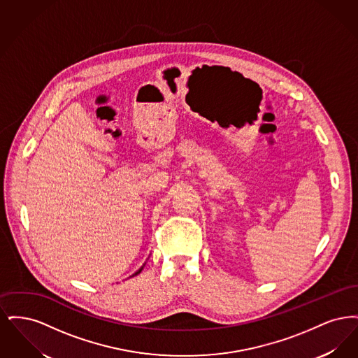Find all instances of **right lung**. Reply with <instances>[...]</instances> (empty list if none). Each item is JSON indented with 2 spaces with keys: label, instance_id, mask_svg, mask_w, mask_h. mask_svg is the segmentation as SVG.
Listing matches in <instances>:
<instances>
[{
  "label": "right lung",
  "instance_id": "add662e5",
  "mask_svg": "<svg viewBox=\"0 0 358 358\" xmlns=\"http://www.w3.org/2000/svg\"><path fill=\"white\" fill-rule=\"evenodd\" d=\"M143 267H145V264H143V266H142V267H141V268H139V270H138V271H136V273H133V275H131V276H136V275H138V273H141V271H142V270H143Z\"/></svg>",
  "mask_w": 358,
  "mask_h": 358
}]
</instances>
